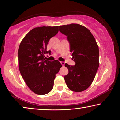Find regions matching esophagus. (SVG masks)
<instances>
[{"label": "esophagus", "mask_w": 120, "mask_h": 120, "mask_svg": "<svg viewBox=\"0 0 120 120\" xmlns=\"http://www.w3.org/2000/svg\"><path fill=\"white\" fill-rule=\"evenodd\" d=\"M60 63H61V64L63 66H64V65H65V62H60Z\"/></svg>", "instance_id": "obj_1"}]
</instances>
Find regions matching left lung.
Wrapping results in <instances>:
<instances>
[{
    "mask_svg": "<svg viewBox=\"0 0 120 120\" xmlns=\"http://www.w3.org/2000/svg\"><path fill=\"white\" fill-rule=\"evenodd\" d=\"M59 30L68 36L74 66L65 64L68 70L64 79L68 87L75 92L83 91L93 82L99 67V48L89 30L79 24L60 25Z\"/></svg>",
    "mask_w": 120,
    "mask_h": 120,
    "instance_id": "8db88e82",
    "label": "left lung"
}]
</instances>
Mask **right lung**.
Returning a JSON list of instances; mask_svg holds the SVG:
<instances>
[{"label": "right lung", "instance_id": "right-lung-1", "mask_svg": "<svg viewBox=\"0 0 120 120\" xmlns=\"http://www.w3.org/2000/svg\"><path fill=\"white\" fill-rule=\"evenodd\" d=\"M58 26H40L27 33L18 50L19 70L26 85L39 95L48 94L52 89L56 74L62 68L57 60H46L45 54L49 40L58 32Z\"/></svg>", "mask_w": 120, "mask_h": 120}]
</instances>
